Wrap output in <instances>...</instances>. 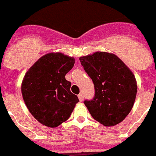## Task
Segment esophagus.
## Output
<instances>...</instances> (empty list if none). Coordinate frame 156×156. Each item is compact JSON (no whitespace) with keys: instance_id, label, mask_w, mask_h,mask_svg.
<instances>
[{"instance_id":"1","label":"esophagus","mask_w":156,"mask_h":156,"mask_svg":"<svg viewBox=\"0 0 156 156\" xmlns=\"http://www.w3.org/2000/svg\"><path fill=\"white\" fill-rule=\"evenodd\" d=\"M78 99H79V101H83V99H84V97H83V94H82V93H79V94H78Z\"/></svg>"}]
</instances>
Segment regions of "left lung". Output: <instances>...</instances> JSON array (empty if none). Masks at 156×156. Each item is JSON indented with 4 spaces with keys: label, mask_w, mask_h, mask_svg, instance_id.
Returning a JSON list of instances; mask_svg holds the SVG:
<instances>
[{
    "label": "left lung",
    "mask_w": 156,
    "mask_h": 156,
    "mask_svg": "<svg viewBox=\"0 0 156 156\" xmlns=\"http://www.w3.org/2000/svg\"><path fill=\"white\" fill-rule=\"evenodd\" d=\"M79 60L94 84V98L84 102L89 113L105 126L122 122L136 99L137 85L133 73L110 52H95Z\"/></svg>",
    "instance_id": "left-lung-1"
}]
</instances>
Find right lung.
<instances>
[{
	"instance_id": "obj_1",
	"label": "right lung",
	"mask_w": 156,
	"mask_h": 156,
	"mask_svg": "<svg viewBox=\"0 0 156 156\" xmlns=\"http://www.w3.org/2000/svg\"><path fill=\"white\" fill-rule=\"evenodd\" d=\"M74 58L50 52L35 62L22 82L23 98L30 114L45 126L55 128L70 116L77 103L65 75L72 69Z\"/></svg>"
}]
</instances>
